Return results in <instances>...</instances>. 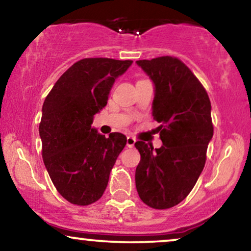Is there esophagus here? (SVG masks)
<instances>
[{
  "label": "esophagus",
  "mask_w": 251,
  "mask_h": 251,
  "mask_svg": "<svg viewBox=\"0 0 251 251\" xmlns=\"http://www.w3.org/2000/svg\"><path fill=\"white\" fill-rule=\"evenodd\" d=\"M126 145H127L128 148H132V147H134L135 139L132 138V136H127V139H126Z\"/></svg>",
  "instance_id": "1"
}]
</instances>
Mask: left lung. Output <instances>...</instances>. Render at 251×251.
Wrapping results in <instances>:
<instances>
[{"label":"left lung","mask_w":251,"mask_h":251,"mask_svg":"<svg viewBox=\"0 0 251 251\" xmlns=\"http://www.w3.org/2000/svg\"><path fill=\"white\" fill-rule=\"evenodd\" d=\"M155 83L152 117L163 146L135 142L141 155L135 171L140 199L152 209L179 204L195 186L213 135L211 103L205 88L179 58L136 61Z\"/></svg>","instance_id":"8db88e82"}]
</instances>
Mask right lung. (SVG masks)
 Masks as SVG:
<instances>
[{"instance_id": "obj_1", "label": "right lung", "mask_w": 251, "mask_h": 251, "mask_svg": "<svg viewBox=\"0 0 251 251\" xmlns=\"http://www.w3.org/2000/svg\"><path fill=\"white\" fill-rule=\"evenodd\" d=\"M133 61L83 58L63 73L47 95L39 133L50 179L66 201L89 205L102 198L126 136L109 138L92 128L94 116L108 103L117 76Z\"/></svg>"}]
</instances>
